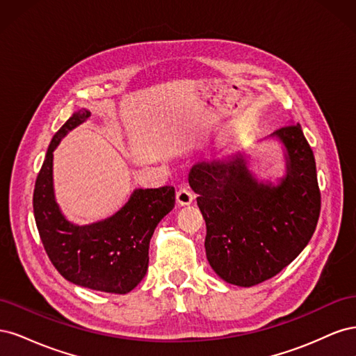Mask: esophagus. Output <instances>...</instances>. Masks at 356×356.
Masks as SVG:
<instances>
[{"instance_id":"obj_1","label":"esophagus","mask_w":356,"mask_h":356,"mask_svg":"<svg viewBox=\"0 0 356 356\" xmlns=\"http://www.w3.org/2000/svg\"><path fill=\"white\" fill-rule=\"evenodd\" d=\"M193 200H195V195L187 188V187H181L177 191V203L179 207H187Z\"/></svg>"}]
</instances>
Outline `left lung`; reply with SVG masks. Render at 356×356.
Returning a JSON list of instances; mask_svg holds the SVG:
<instances>
[{
  "mask_svg": "<svg viewBox=\"0 0 356 356\" xmlns=\"http://www.w3.org/2000/svg\"><path fill=\"white\" fill-rule=\"evenodd\" d=\"M284 152L285 174L258 179L250 156L193 165L188 184L207 222V258L222 281L252 286L273 277L305 250L314 234L321 193L314 152L298 123L266 138Z\"/></svg>",
  "mask_w": 356,
  "mask_h": 356,
  "instance_id": "obj_1",
  "label": "left lung"
}]
</instances>
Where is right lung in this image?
I'll return each instance as SVG.
<instances>
[{
	"instance_id": "right-lung-1",
	"label": "right lung",
	"mask_w": 356,
	"mask_h": 356,
	"mask_svg": "<svg viewBox=\"0 0 356 356\" xmlns=\"http://www.w3.org/2000/svg\"><path fill=\"white\" fill-rule=\"evenodd\" d=\"M90 117L75 111L53 136L34 190V217L44 250L67 281L95 291L126 294L148 270L149 239L161 218L175 207V188H135L111 217L75 224L62 213L53 186V152Z\"/></svg>"
}]
</instances>
